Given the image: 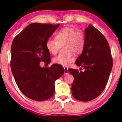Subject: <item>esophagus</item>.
<instances>
[{
	"instance_id": "esophagus-1",
	"label": "esophagus",
	"mask_w": 122,
	"mask_h": 122,
	"mask_svg": "<svg viewBox=\"0 0 122 122\" xmlns=\"http://www.w3.org/2000/svg\"><path fill=\"white\" fill-rule=\"evenodd\" d=\"M64 74L65 75H68L69 71H68V67H64Z\"/></svg>"
}]
</instances>
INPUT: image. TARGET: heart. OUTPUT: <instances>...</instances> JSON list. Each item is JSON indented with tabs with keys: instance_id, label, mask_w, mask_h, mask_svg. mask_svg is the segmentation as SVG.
Wrapping results in <instances>:
<instances>
[{
	"instance_id": "b5f03b06",
	"label": "heart",
	"mask_w": 122,
	"mask_h": 122,
	"mask_svg": "<svg viewBox=\"0 0 122 122\" xmlns=\"http://www.w3.org/2000/svg\"><path fill=\"white\" fill-rule=\"evenodd\" d=\"M56 40L48 39L46 47L51 54L55 55L61 47H64L65 54H60L53 59L54 64L68 66L75 60L73 53L79 54L85 47L86 39L81 30L73 27H65L60 30L55 36Z\"/></svg>"
}]
</instances>
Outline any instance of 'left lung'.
Here are the masks:
<instances>
[{"label": "left lung", "mask_w": 122, "mask_h": 122, "mask_svg": "<svg viewBox=\"0 0 122 122\" xmlns=\"http://www.w3.org/2000/svg\"><path fill=\"white\" fill-rule=\"evenodd\" d=\"M85 47L76 64L85 69L84 72L69 69L74 77L72 95L82 102L93 100L106 88L113 65L108 41L102 33L91 25L85 30Z\"/></svg>", "instance_id": "1"}]
</instances>
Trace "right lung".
Instances as JSON below:
<instances>
[{
	"label": "right lung",
	"instance_id": "add662e5",
	"mask_svg": "<svg viewBox=\"0 0 122 122\" xmlns=\"http://www.w3.org/2000/svg\"><path fill=\"white\" fill-rule=\"evenodd\" d=\"M59 25L31 23L12 41L11 68L15 82L25 96L36 101L52 97L55 81L64 73V68L59 64L47 68L40 65L42 62H50L46 42Z\"/></svg>",
	"mask_w": 122,
	"mask_h": 122
}]
</instances>
